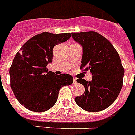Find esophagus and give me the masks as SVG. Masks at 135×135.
<instances>
[{"label":"esophagus","instance_id":"34e87169","mask_svg":"<svg viewBox=\"0 0 135 135\" xmlns=\"http://www.w3.org/2000/svg\"><path fill=\"white\" fill-rule=\"evenodd\" d=\"M76 80H77V78L75 77H73V84H76L77 83Z\"/></svg>","mask_w":135,"mask_h":135}]
</instances>
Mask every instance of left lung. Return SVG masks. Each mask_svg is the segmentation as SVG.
Segmentation results:
<instances>
[{"label": "left lung", "instance_id": "left-lung-1", "mask_svg": "<svg viewBox=\"0 0 135 135\" xmlns=\"http://www.w3.org/2000/svg\"><path fill=\"white\" fill-rule=\"evenodd\" d=\"M71 34L83 46L80 69L92 74L89 82L77 80L85 90L82 96L75 97V103L87 112L102 111L113 103L122 88L124 69L120 57L109 40L96 32Z\"/></svg>", "mask_w": 135, "mask_h": 135}]
</instances>
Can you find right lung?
Returning a JSON list of instances; mask_svg holds the SVG:
<instances>
[{"instance_id": "obj_1", "label": "right lung", "mask_w": 135, "mask_h": 135, "mask_svg": "<svg viewBox=\"0 0 135 135\" xmlns=\"http://www.w3.org/2000/svg\"><path fill=\"white\" fill-rule=\"evenodd\" d=\"M71 33L44 32L26 41L9 69L10 86L22 105L35 112L47 111L57 102L60 89L71 85L69 74L55 75L46 66L52 62L55 46L67 41Z\"/></svg>"}]
</instances>
